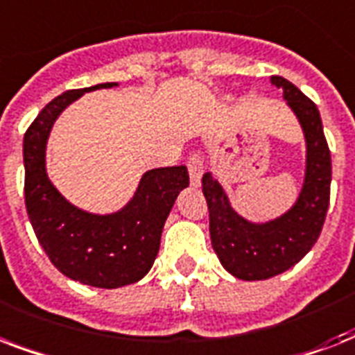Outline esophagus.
Segmentation results:
<instances>
[{
  "mask_svg": "<svg viewBox=\"0 0 355 355\" xmlns=\"http://www.w3.org/2000/svg\"><path fill=\"white\" fill-rule=\"evenodd\" d=\"M188 171H189V180L191 186H199L205 166H202V158L199 155H191L188 158Z\"/></svg>",
  "mask_w": 355,
  "mask_h": 355,
  "instance_id": "1",
  "label": "esophagus"
}]
</instances>
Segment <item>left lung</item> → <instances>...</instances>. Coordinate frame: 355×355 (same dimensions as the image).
<instances>
[{
    "label": "left lung",
    "mask_w": 355,
    "mask_h": 355,
    "mask_svg": "<svg viewBox=\"0 0 355 355\" xmlns=\"http://www.w3.org/2000/svg\"><path fill=\"white\" fill-rule=\"evenodd\" d=\"M270 83L284 90L306 136V177L295 206L269 223H250L236 214L210 173L202 177L211 247L223 267L239 280H267L298 263L319 239L330 205L331 156L319 108L284 77L272 75Z\"/></svg>",
    "instance_id": "1"
}]
</instances>
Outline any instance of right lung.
<instances>
[{
	"label": "right lung",
	"instance_id": "1",
	"mask_svg": "<svg viewBox=\"0 0 355 355\" xmlns=\"http://www.w3.org/2000/svg\"><path fill=\"white\" fill-rule=\"evenodd\" d=\"M68 90L42 108L24 136L25 208L38 243L62 275L80 284L116 289L141 280L155 263L160 237L177 195L188 188L186 166L158 167L141 177L132 200L110 216L69 205L46 173L47 136L58 114L85 92Z\"/></svg>",
	"mask_w": 355,
	"mask_h": 355
}]
</instances>
